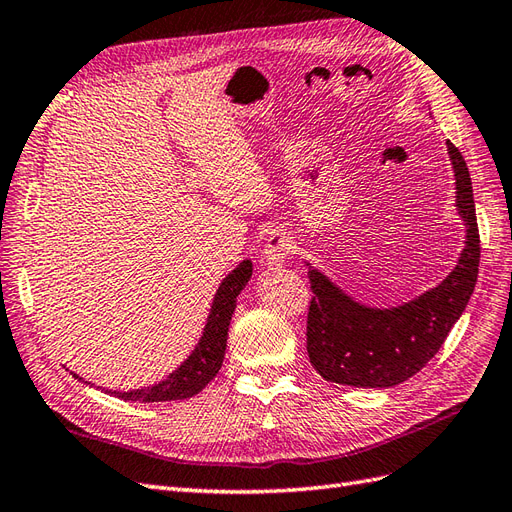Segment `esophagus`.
I'll list each match as a JSON object with an SVG mask.
<instances>
[{
	"instance_id": "34e87169",
	"label": "esophagus",
	"mask_w": 512,
	"mask_h": 512,
	"mask_svg": "<svg viewBox=\"0 0 512 512\" xmlns=\"http://www.w3.org/2000/svg\"><path fill=\"white\" fill-rule=\"evenodd\" d=\"M289 252H291V239L286 236V232H280V230L271 232L267 245L263 249V263L269 269H278L284 265V260L289 258Z\"/></svg>"
}]
</instances>
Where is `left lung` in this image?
<instances>
[{"label": "left lung", "instance_id": "1", "mask_svg": "<svg viewBox=\"0 0 512 512\" xmlns=\"http://www.w3.org/2000/svg\"><path fill=\"white\" fill-rule=\"evenodd\" d=\"M456 208L465 221V249L441 284L400 306L371 308L343 293L328 276L308 267L313 299L308 308L306 350L321 378L360 389H389L413 378L441 350L476 289L480 234L469 169L447 141ZM308 265V263H306Z\"/></svg>", "mask_w": 512, "mask_h": 512}]
</instances>
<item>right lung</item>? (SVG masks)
Masks as SVG:
<instances>
[{
    "label": "right lung",
    "mask_w": 512,
    "mask_h": 512,
    "mask_svg": "<svg viewBox=\"0 0 512 512\" xmlns=\"http://www.w3.org/2000/svg\"><path fill=\"white\" fill-rule=\"evenodd\" d=\"M249 278H252V260H243V263H239V267L223 278V282L219 284V289L215 293L213 306H210L202 339H199V343L195 345L191 356L186 358L176 371H171L165 380L154 386H143V389H134V391H108V389L104 391L119 397V400L141 402V404L186 400V397L197 395L221 369L223 356H226L228 328L236 308V297H239V293L245 289ZM73 378L82 380L78 373H73Z\"/></svg>",
    "instance_id": "1"
}]
</instances>
